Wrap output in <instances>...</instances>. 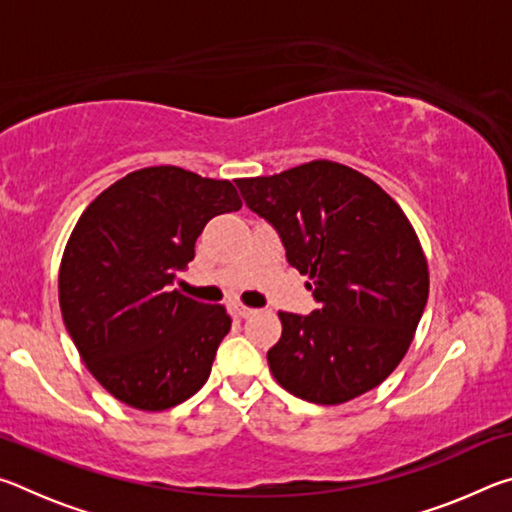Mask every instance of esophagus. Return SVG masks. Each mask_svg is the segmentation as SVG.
I'll return each instance as SVG.
<instances>
[{"instance_id": "1", "label": "esophagus", "mask_w": 512, "mask_h": 512, "mask_svg": "<svg viewBox=\"0 0 512 512\" xmlns=\"http://www.w3.org/2000/svg\"><path fill=\"white\" fill-rule=\"evenodd\" d=\"M232 314H235L237 318H250L255 314V309H250L246 305H232Z\"/></svg>"}]
</instances>
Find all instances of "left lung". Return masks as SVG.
<instances>
[{
    "label": "left lung",
    "instance_id": "left-lung-1",
    "mask_svg": "<svg viewBox=\"0 0 512 512\" xmlns=\"http://www.w3.org/2000/svg\"><path fill=\"white\" fill-rule=\"evenodd\" d=\"M235 183L318 302L309 316L280 311L282 336L266 354L277 384L327 406L372 391L409 350L429 298L406 214L368 176L329 160Z\"/></svg>",
    "mask_w": 512,
    "mask_h": 512
}]
</instances>
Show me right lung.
<instances>
[{
	"mask_svg": "<svg viewBox=\"0 0 512 512\" xmlns=\"http://www.w3.org/2000/svg\"><path fill=\"white\" fill-rule=\"evenodd\" d=\"M239 207L230 180L149 167L117 180L81 214L60 262V311L85 366L119 402L164 411L210 377L232 320L173 282L207 221Z\"/></svg>",
	"mask_w": 512,
	"mask_h": 512,
	"instance_id": "1",
	"label": "right lung"
}]
</instances>
